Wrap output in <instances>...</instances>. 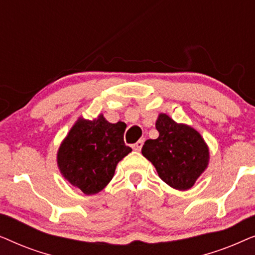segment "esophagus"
I'll return each instance as SVG.
<instances>
[{
	"label": "esophagus",
	"mask_w": 255,
	"mask_h": 255,
	"mask_svg": "<svg viewBox=\"0 0 255 255\" xmlns=\"http://www.w3.org/2000/svg\"><path fill=\"white\" fill-rule=\"evenodd\" d=\"M142 145H144V140H138L137 142H135V144L132 145V148H133L134 151L139 152V151H140V149H141Z\"/></svg>",
	"instance_id": "esophagus-1"
}]
</instances>
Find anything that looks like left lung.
<instances>
[{"mask_svg":"<svg viewBox=\"0 0 255 255\" xmlns=\"http://www.w3.org/2000/svg\"><path fill=\"white\" fill-rule=\"evenodd\" d=\"M155 128L159 137L145 141L142 155L163 182L177 190L189 189L208 167V145L195 128L176 123L166 114L159 115Z\"/></svg>","mask_w":255,"mask_h":255,"instance_id":"1","label":"left lung"}]
</instances>
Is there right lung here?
Here are the masks:
<instances>
[{
	"label": "right lung",
	"mask_w": 255,
	"mask_h": 255,
	"mask_svg": "<svg viewBox=\"0 0 255 255\" xmlns=\"http://www.w3.org/2000/svg\"><path fill=\"white\" fill-rule=\"evenodd\" d=\"M123 122L111 124L103 115L79 118L58 149L60 173L83 194L94 195L114 177L117 163L132 151L125 145Z\"/></svg>",
	"instance_id": "right-lung-1"
}]
</instances>
